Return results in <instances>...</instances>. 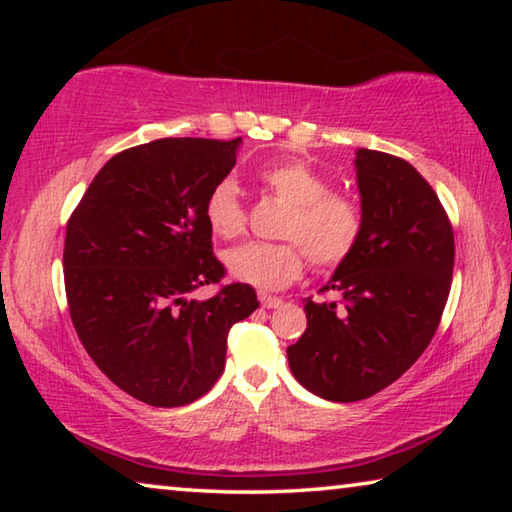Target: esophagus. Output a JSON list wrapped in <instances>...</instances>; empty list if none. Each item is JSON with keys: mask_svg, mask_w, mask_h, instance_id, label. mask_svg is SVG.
Instances as JSON below:
<instances>
[{"mask_svg": "<svg viewBox=\"0 0 512 512\" xmlns=\"http://www.w3.org/2000/svg\"><path fill=\"white\" fill-rule=\"evenodd\" d=\"M259 302H262V307H266V309H277V307L282 305L280 298L266 296V293H259Z\"/></svg>", "mask_w": 512, "mask_h": 512, "instance_id": "1", "label": "esophagus"}]
</instances>
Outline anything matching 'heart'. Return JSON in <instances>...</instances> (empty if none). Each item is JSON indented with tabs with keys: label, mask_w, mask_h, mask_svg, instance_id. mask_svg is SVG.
<instances>
[{
	"label": "heart",
	"mask_w": 512,
	"mask_h": 512,
	"mask_svg": "<svg viewBox=\"0 0 512 512\" xmlns=\"http://www.w3.org/2000/svg\"><path fill=\"white\" fill-rule=\"evenodd\" d=\"M259 183L287 205L280 244H244L225 253V268L235 280L262 291H277L305 271V253L316 266H339L357 248L363 228L361 205L350 194L334 192L329 178L302 160L273 162L259 171ZM205 219L221 239L246 230L239 187L221 180L205 201Z\"/></svg>",
	"instance_id": "b5f03b06"
}]
</instances>
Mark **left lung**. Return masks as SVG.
Wrapping results in <instances>:
<instances>
[{"label": "left lung", "mask_w": 512, "mask_h": 512, "mask_svg": "<svg viewBox=\"0 0 512 512\" xmlns=\"http://www.w3.org/2000/svg\"><path fill=\"white\" fill-rule=\"evenodd\" d=\"M363 228L357 248L305 300L307 329L287 348L302 386L329 402H357L391 386L427 350L447 305L454 230L436 192L409 162L359 149Z\"/></svg>", "instance_id": "obj_1"}]
</instances>
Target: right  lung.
<instances>
[{
	"instance_id": "right-lung-1",
	"label": "right lung",
	"mask_w": 512,
	"mask_h": 512,
	"mask_svg": "<svg viewBox=\"0 0 512 512\" xmlns=\"http://www.w3.org/2000/svg\"><path fill=\"white\" fill-rule=\"evenodd\" d=\"M241 137H164L103 164L67 221L69 316L112 384L151 406H183L225 368L228 332L259 307L232 282L194 300L225 268L212 253L205 201L237 162Z\"/></svg>"
}]
</instances>
